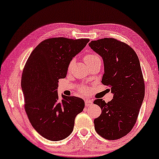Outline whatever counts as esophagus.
I'll use <instances>...</instances> for the list:
<instances>
[{"label": "esophagus", "mask_w": 159, "mask_h": 159, "mask_svg": "<svg viewBox=\"0 0 159 159\" xmlns=\"http://www.w3.org/2000/svg\"><path fill=\"white\" fill-rule=\"evenodd\" d=\"M92 104H93V101L91 100H89V99H87V100L85 101V105H86V106H91Z\"/></svg>", "instance_id": "34e87169"}]
</instances>
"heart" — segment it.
<instances>
[{
    "mask_svg": "<svg viewBox=\"0 0 159 159\" xmlns=\"http://www.w3.org/2000/svg\"><path fill=\"white\" fill-rule=\"evenodd\" d=\"M84 61L85 63H86L87 66H89L92 64V63H93L95 62H96V61H101V58H99V56L98 55H96V53H86V55L84 56ZM73 61H71L69 63V65H68V69L70 68V66L73 64Z\"/></svg>",
    "mask_w": 159,
    "mask_h": 159,
    "instance_id": "heart-1",
    "label": "heart"
}]
</instances>
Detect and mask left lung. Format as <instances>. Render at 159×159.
Instances as JSON below:
<instances>
[{
    "instance_id": "1",
    "label": "left lung",
    "mask_w": 159,
    "mask_h": 159,
    "mask_svg": "<svg viewBox=\"0 0 159 159\" xmlns=\"http://www.w3.org/2000/svg\"><path fill=\"white\" fill-rule=\"evenodd\" d=\"M91 49L102 57V84L111 87L113 99L106 103L96 99L101 108L94 119L96 131L108 140L122 138L136 124L145 94V85L139 59L134 50L125 43L105 38L89 43Z\"/></svg>"
}]
</instances>
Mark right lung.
<instances>
[{
    "mask_svg": "<svg viewBox=\"0 0 159 159\" xmlns=\"http://www.w3.org/2000/svg\"><path fill=\"white\" fill-rule=\"evenodd\" d=\"M90 40L52 38L42 41L28 57L21 88L25 110L34 129L50 141L63 140L71 134L75 116L84 110L82 98L58 94V80L64 79L73 57Z\"/></svg>",
    "mask_w": 159,
    "mask_h": 159,
    "instance_id": "1",
    "label": "right lung"
}]
</instances>
